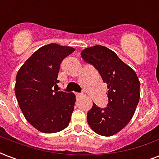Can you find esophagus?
<instances>
[{
  "mask_svg": "<svg viewBox=\"0 0 159 159\" xmlns=\"http://www.w3.org/2000/svg\"><path fill=\"white\" fill-rule=\"evenodd\" d=\"M76 96H77V97H82V96H83V93H78V92H77V93H76Z\"/></svg>",
  "mask_w": 159,
  "mask_h": 159,
  "instance_id": "34e87169",
  "label": "esophagus"
}]
</instances>
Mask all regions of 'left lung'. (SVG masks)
<instances>
[{"instance_id": "obj_1", "label": "left lung", "mask_w": 159, "mask_h": 159, "mask_svg": "<svg viewBox=\"0 0 159 159\" xmlns=\"http://www.w3.org/2000/svg\"><path fill=\"white\" fill-rule=\"evenodd\" d=\"M81 56L97 69L108 88L107 107L101 108L93 103L87 112L88 125L100 135L116 134L128 125L138 106L140 96L139 77L115 52L104 46L85 48Z\"/></svg>"}]
</instances>
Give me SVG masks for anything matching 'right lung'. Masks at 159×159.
I'll return each instance as SVG.
<instances>
[{"instance_id":"obj_1","label":"right lung","mask_w":159,"mask_h":159,"mask_svg":"<svg viewBox=\"0 0 159 159\" xmlns=\"http://www.w3.org/2000/svg\"><path fill=\"white\" fill-rule=\"evenodd\" d=\"M75 49L49 43L35 51L17 72L15 93L31 125L43 133L64 129L74 110V93L53 90L59 81L60 64Z\"/></svg>"}]
</instances>
